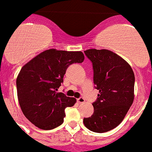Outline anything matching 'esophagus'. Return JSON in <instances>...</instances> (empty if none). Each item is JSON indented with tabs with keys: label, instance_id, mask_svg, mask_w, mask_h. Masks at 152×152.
Wrapping results in <instances>:
<instances>
[{
	"label": "esophagus",
	"instance_id": "esophagus-1",
	"mask_svg": "<svg viewBox=\"0 0 152 152\" xmlns=\"http://www.w3.org/2000/svg\"><path fill=\"white\" fill-rule=\"evenodd\" d=\"M77 102L78 103H83V102H85V99L83 98H79L77 99Z\"/></svg>",
	"mask_w": 152,
	"mask_h": 152
}]
</instances>
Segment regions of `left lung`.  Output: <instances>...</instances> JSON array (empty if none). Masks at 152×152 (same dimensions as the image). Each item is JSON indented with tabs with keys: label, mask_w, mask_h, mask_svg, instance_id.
Instances as JSON below:
<instances>
[{
	"label": "left lung",
	"mask_w": 152,
	"mask_h": 152,
	"mask_svg": "<svg viewBox=\"0 0 152 152\" xmlns=\"http://www.w3.org/2000/svg\"><path fill=\"white\" fill-rule=\"evenodd\" d=\"M91 61L94 83L99 91L94 113L83 124L95 132H106L120 125L134 100L135 76L125 60L108 50L84 51Z\"/></svg>",
	"instance_id": "obj_1"
}]
</instances>
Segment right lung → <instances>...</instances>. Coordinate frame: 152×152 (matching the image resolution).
I'll use <instances>...</instances> for the list:
<instances>
[{"mask_svg":"<svg viewBox=\"0 0 152 152\" xmlns=\"http://www.w3.org/2000/svg\"><path fill=\"white\" fill-rule=\"evenodd\" d=\"M83 60L81 51L50 49L22 67L16 79L18 100L23 113L33 125L50 130L64 122V109L74 106L76 99L57 91L67 68Z\"/></svg>","mask_w":152,"mask_h":152,"instance_id":"right-lung-1","label":"right lung"}]
</instances>
